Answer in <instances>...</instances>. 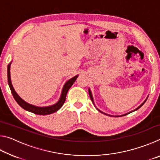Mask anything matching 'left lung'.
<instances>
[{"mask_svg":"<svg viewBox=\"0 0 160 160\" xmlns=\"http://www.w3.org/2000/svg\"><path fill=\"white\" fill-rule=\"evenodd\" d=\"M89 94H90V99H91V100H92V103H93V104L94 105V107H95V108L96 109L99 111V112H101V113H104V114H105V115H107V116H114V117H120V116H126V115H127V114H128V113H131V112H135V111H136V110H138V109H140V107H141L143 104H145V102H146V100L148 99V96L147 97V98L145 99V100L144 102H143L140 105V106L138 107H137L136 109H135L134 110H132V111H131V112H128V113H125V114H123V115H120V116H112V115H109V114H107V113H104V112H102V111H100L99 109H97V107L95 106V104H94V99H93V97H92V92H91V90H90V89L89 88Z\"/></svg>","mask_w":160,"mask_h":160,"instance_id":"8db88e82","label":"left lung"}]
</instances>
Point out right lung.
I'll list each match as a JSON object with an SVG mask.
<instances>
[{"label":"right lung","mask_w":160,"mask_h":160,"mask_svg":"<svg viewBox=\"0 0 160 160\" xmlns=\"http://www.w3.org/2000/svg\"><path fill=\"white\" fill-rule=\"evenodd\" d=\"M11 63L12 61L8 65V85L10 88V90H11L13 97H14V99H15V101L17 102L18 104L20 105L22 109L38 115H48L51 114V113L57 112L58 110L60 109L61 107L63 106V104H64L65 101H66V94L68 93V92L69 89L71 88V86L72 85H73L75 81L76 80L77 78L78 77V75H77L73 78H70V80L66 81V83L64 84L63 89H62L60 98H59L58 101L56 102V104L48 107H37L35 106V105L29 104V103L25 102V100L22 99L21 97L18 95V93L15 92V89L12 85L11 78H10V65H11Z\"/></svg>","instance_id":"right-lung-1"}]
</instances>
